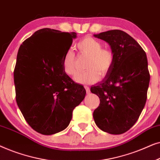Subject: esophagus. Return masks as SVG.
Here are the masks:
<instances>
[{"mask_svg": "<svg viewBox=\"0 0 160 160\" xmlns=\"http://www.w3.org/2000/svg\"><path fill=\"white\" fill-rule=\"evenodd\" d=\"M84 88H85V89H86V92H87V93H89V92H90V89H89V87H87V86H84Z\"/></svg>", "mask_w": 160, "mask_h": 160, "instance_id": "obj_1", "label": "esophagus"}]
</instances>
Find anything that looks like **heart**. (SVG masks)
Returning a JSON list of instances; mask_svg holds the SVG:
<instances>
[{"instance_id": "1", "label": "heart", "mask_w": 160, "mask_h": 160, "mask_svg": "<svg viewBox=\"0 0 160 160\" xmlns=\"http://www.w3.org/2000/svg\"><path fill=\"white\" fill-rule=\"evenodd\" d=\"M76 47L81 54L89 56L86 62L87 70L79 72L74 76L78 84H91L98 82L100 76H106L112 69L115 61L114 52L108 47H102V43L91 36H87L78 41ZM63 71L67 75L76 73V55L71 49L65 52L62 57Z\"/></svg>"}]
</instances>
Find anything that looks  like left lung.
Masks as SVG:
<instances>
[{
	"label": "left lung",
	"mask_w": 160,
	"mask_h": 160,
	"mask_svg": "<svg viewBox=\"0 0 160 160\" xmlns=\"http://www.w3.org/2000/svg\"><path fill=\"white\" fill-rule=\"evenodd\" d=\"M95 36L109 43L115 61L104 79L90 89L100 98L93 118L104 132L122 134L134 125L145 106L150 81L147 57L139 43L122 30Z\"/></svg>",
	"instance_id": "8db88e82"
}]
</instances>
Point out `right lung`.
I'll use <instances>...</instances> for the list:
<instances>
[{
  "label": "right lung",
  "instance_id": "right-lung-1",
  "mask_svg": "<svg viewBox=\"0 0 160 160\" xmlns=\"http://www.w3.org/2000/svg\"><path fill=\"white\" fill-rule=\"evenodd\" d=\"M76 37L73 32L43 28L19 49L14 71L17 103L28 124L41 134L65 130L86 95L84 86L62 68V57Z\"/></svg>",
  "mask_w": 160,
  "mask_h": 160
}]
</instances>
